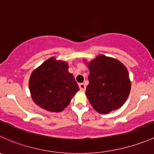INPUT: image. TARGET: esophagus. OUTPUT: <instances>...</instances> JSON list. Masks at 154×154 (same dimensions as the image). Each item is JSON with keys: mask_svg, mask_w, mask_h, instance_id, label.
I'll return each mask as SVG.
<instances>
[{"mask_svg": "<svg viewBox=\"0 0 154 154\" xmlns=\"http://www.w3.org/2000/svg\"><path fill=\"white\" fill-rule=\"evenodd\" d=\"M79 87H80L81 91H84L85 90H86V85H85L84 83H80V84H79Z\"/></svg>", "mask_w": 154, "mask_h": 154, "instance_id": "34e87169", "label": "esophagus"}]
</instances>
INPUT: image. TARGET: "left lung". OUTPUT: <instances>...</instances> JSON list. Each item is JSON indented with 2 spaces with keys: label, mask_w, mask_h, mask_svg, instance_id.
Returning <instances> with one entry per match:
<instances>
[{
  "label": "left lung",
  "mask_w": 154,
  "mask_h": 154,
  "mask_svg": "<svg viewBox=\"0 0 154 154\" xmlns=\"http://www.w3.org/2000/svg\"><path fill=\"white\" fill-rule=\"evenodd\" d=\"M85 63L89 70L86 95L93 108L100 114L120 108L131 89L126 66L119 60L103 54Z\"/></svg>",
  "instance_id": "1"
}]
</instances>
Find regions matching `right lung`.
Wrapping results in <instances>:
<instances>
[{"label": "right lung", "mask_w": 154, "mask_h": 154, "mask_svg": "<svg viewBox=\"0 0 154 154\" xmlns=\"http://www.w3.org/2000/svg\"><path fill=\"white\" fill-rule=\"evenodd\" d=\"M29 88L34 103L52 112L63 111L80 90L68 63L54 57L31 73Z\"/></svg>", "instance_id": "obj_1"}]
</instances>
